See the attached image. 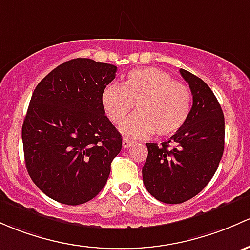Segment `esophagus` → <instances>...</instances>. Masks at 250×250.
I'll return each mask as SVG.
<instances>
[{"label": "esophagus", "mask_w": 250, "mask_h": 250, "mask_svg": "<svg viewBox=\"0 0 250 250\" xmlns=\"http://www.w3.org/2000/svg\"><path fill=\"white\" fill-rule=\"evenodd\" d=\"M133 144H134V141L129 140V139H123V140H122V146H123V148H128V147L133 146Z\"/></svg>", "instance_id": "esophagus-1"}]
</instances>
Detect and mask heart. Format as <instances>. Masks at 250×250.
<instances>
[{"instance_id":"heart-1","label":"heart","mask_w":250,"mask_h":250,"mask_svg":"<svg viewBox=\"0 0 250 250\" xmlns=\"http://www.w3.org/2000/svg\"><path fill=\"white\" fill-rule=\"evenodd\" d=\"M105 114L114 125L125 120L121 130L130 138L173 135L186 125L191 110V92L158 68L130 70L122 86L110 83L102 93Z\"/></svg>"}]
</instances>
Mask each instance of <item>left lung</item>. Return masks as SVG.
<instances>
[{"mask_svg": "<svg viewBox=\"0 0 250 250\" xmlns=\"http://www.w3.org/2000/svg\"><path fill=\"white\" fill-rule=\"evenodd\" d=\"M193 105L186 125L170 140L147 143L143 167L144 185L149 194L165 204H182L207 186L224 152V114L205 81L185 69Z\"/></svg>", "mask_w": 250, "mask_h": 250, "instance_id": "8db88e82", "label": "left lung"}]
</instances>
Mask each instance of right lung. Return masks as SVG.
<instances>
[{
  "label": "right lung",
  "mask_w": 250,
  "mask_h": 250,
  "mask_svg": "<svg viewBox=\"0 0 250 250\" xmlns=\"http://www.w3.org/2000/svg\"><path fill=\"white\" fill-rule=\"evenodd\" d=\"M116 70L109 63L74 59L33 91L22 123L26 169L55 201L85 204L106 183L122 136L105 116L102 93Z\"/></svg>",
  "instance_id": "right-lung-1"
}]
</instances>
